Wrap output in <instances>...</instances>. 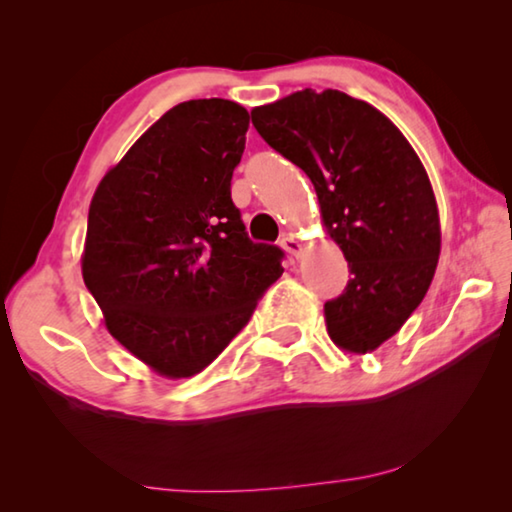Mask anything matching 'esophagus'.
I'll list each match as a JSON object with an SVG mask.
<instances>
[{
	"mask_svg": "<svg viewBox=\"0 0 512 512\" xmlns=\"http://www.w3.org/2000/svg\"><path fill=\"white\" fill-rule=\"evenodd\" d=\"M280 244H282V248H284V250H287L289 255H293V257H298V255H300V244H298V239L293 237V235H284Z\"/></svg>",
	"mask_w": 512,
	"mask_h": 512,
	"instance_id": "34e87169",
	"label": "esophagus"
}]
</instances>
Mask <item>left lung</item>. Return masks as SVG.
Returning <instances> with one entry per match:
<instances>
[{"label":"left lung","mask_w":512,"mask_h":512,"mask_svg":"<svg viewBox=\"0 0 512 512\" xmlns=\"http://www.w3.org/2000/svg\"><path fill=\"white\" fill-rule=\"evenodd\" d=\"M250 115L314 183L327 235L348 259V287L325 302L329 339L348 352L377 350L436 273L440 221L420 158L391 119L339 90L307 88Z\"/></svg>","instance_id":"left-lung-1"}]
</instances>
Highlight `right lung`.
<instances>
[{"mask_svg": "<svg viewBox=\"0 0 512 512\" xmlns=\"http://www.w3.org/2000/svg\"><path fill=\"white\" fill-rule=\"evenodd\" d=\"M248 124L235 101L178 103L90 203L85 287L108 332L169 379L210 366L284 271L282 248L250 241L230 196Z\"/></svg>", "mask_w": 512, "mask_h": 512, "instance_id": "right-lung-1", "label": "right lung"}]
</instances>
